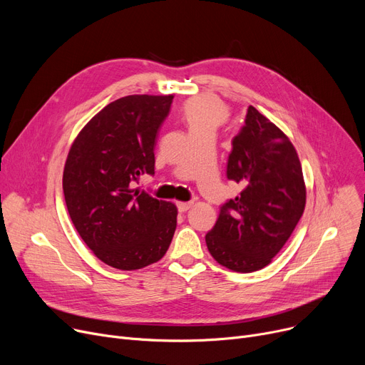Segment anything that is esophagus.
Wrapping results in <instances>:
<instances>
[{"label": "esophagus", "instance_id": "obj_1", "mask_svg": "<svg viewBox=\"0 0 365 365\" xmlns=\"http://www.w3.org/2000/svg\"><path fill=\"white\" fill-rule=\"evenodd\" d=\"M194 205V202H178V210L180 213H185V212H187V210Z\"/></svg>", "mask_w": 365, "mask_h": 365}]
</instances>
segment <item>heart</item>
Returning <instances> with one entry per match:
<instances>
[{
  "instance_id": "b5f03b06",
  "label": "heart",
  "mask_w": 365,
  "mask_h": 365,
  "mask_svg": "<svg viewBox=\"0 0 365 365\" xmlns=\"http://www.w3.org/2000/svg\"><path fill=\"white\" fill-rule=\"evenodd\" d=\"M183 121L190 134L215 131L227 118L226 106L215 98H197L183 108Z\"/></svg>"
}]
</instances>
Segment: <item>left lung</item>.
I'll use <instances>...</instances> for the list:
<instances>
[{
	"instance_id": "left-lung-1",
	"label": "left lung",
	"mask_w": 365,
	"mask_h": 365,
	"mask_svg": "<svg viewBox=\"0 0 365 365\" xmlns=\"http://www.w3.org/2000/svg\"><path fill=\"white\" fill-rule=\"evenodd\" d=\"M226 176L242 187L226 201L205 235L210 255L235 272L269 264L299 223L306 187L297 152L289 138L255 106L232 139Z\"/></svg>"
}]
</instances>
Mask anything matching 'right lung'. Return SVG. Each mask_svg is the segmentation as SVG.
<instances>
[{"label":"right lung","mask_w":365,"mask_h":365,"mask_svg":"<svg viewBox=\"0 0 365 365\" xmlns=\"http://www.w3.org/2000/svg\"><path fill=\"white\" fill-rule=\"evenodd\" d=\"M173 94L125 96L105 106L73 140L63 170L71 220L90 250L121 271L140 269L168 250L175 204L133 189L153 175L160 127Z\"/></svg>","instance_id":"right-lung-1"}]
</instances>
